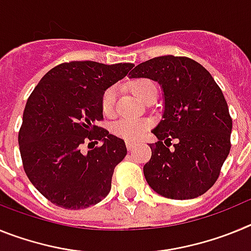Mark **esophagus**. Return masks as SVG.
<instances>
[{"label": "esophagus", "instance_id": "esophagus-1", "mask_svg": "<svg viewBox=\"0 0 251 251\" xmlns=\"http://www.w3.org/2000/svg\"><path fill=\"white\" fill-rule=\"evenodd\" d=\"M126 145H127L128 151H132L133 148L136 147L137 143H136V142H133V141H127V142H126Z\"/></svg>", "mask_w": 251, "mask_h": 251}]
</instances>
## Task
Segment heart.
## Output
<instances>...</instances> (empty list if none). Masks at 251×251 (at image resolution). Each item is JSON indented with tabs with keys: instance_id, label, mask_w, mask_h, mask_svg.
<instances>
[{
	"instance_id": "heart-1",
	"label": "heart",
	"mask_w": 251,
	"mask_h": 251,
	"mask_svg": "<svg viewBox=\"0 0 251 251\" xmlns=\"http://www.w3.org/2000/svg\"><path fill=\"white\" fill-rule=\"evenodd\" d=\"M130 89L139 99L145 100L148 95L157 93V85L150 79H137L130 84ZM117 86H109L101 94L100 105L104 114L112 115L117 104ZM152 126L150 119L122 118L113 124V133L127 141H137L141 138Z\"/></svg>"
}]
</instances>
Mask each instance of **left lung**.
Here are the masks:
<instances>
[{
    "instance_id": "obj_1",
    "label": "left lung",
    "mask_w": 251,
    "mask_h": 251,
    "mask_svg": "<svg viewBox=\"0 0 251 251\" xmlns=\"http://www.w3.org/2000/svg\"><path fill=\"white\" fill-rule=\"evenodd\" d=\"M130 77L157 81L165 95L163 119L152 130L158 142L150 145L152 157L143 167L147 183L172 200L203 195L231 148L232 119L220 86L201 64L174 55L139 64Z\"/></svg>"
}]
</instances>
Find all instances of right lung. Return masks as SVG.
Returning <instances> with one entry per match:
<instances>
[{"mask_svg":"<svg viewBox=\"0 0 251 251\" xmlns=\"http://www.w3.org/2000/svg\"><path fill=\"white\" fill-rule=\"evenodd\" d=\"M133 66L63 63L46 73L28 97L19 132L22 165L31 183L54 205L80 210L109 194L127 147L97 126L103 121L100 99ZM98 141L102 145L94 148ZM84 143L93 150L84 153Z\"/></svg>","mask_w":251,"mask_h":251,"instance_id":"right-lung-1","label":"right lung"}]
</instances>
